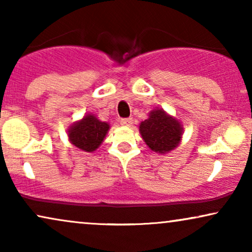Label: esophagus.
<instances>
[{"label": "esophagus", "instance_id": "obj_1", "mask_svg": "<svg viewBox=\"0 0 252 252\" xmlns=\"http://www.w3.org/2000/svg\"><path fill=\"white\" fill-rule=\"evenodd\" d=\"M120 124L124 126H130L133 124V119L132 118H122L120 119Z\"/></svg>", "mask_w": 252, "mask_h": 252}]
</instances>
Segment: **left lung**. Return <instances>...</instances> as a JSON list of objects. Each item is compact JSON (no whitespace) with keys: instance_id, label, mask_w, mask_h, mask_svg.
Here are the masks:
<instances>
[{"instance_id":"obj_1","label":"left lung","mask_w":252,"mask_h":252,"mask_svg":"<svg viewBox=\"0 0 252 252\" xmlns=\"http://www.w3.org/2000/svg\"><path fill=\"white\" fill-rule=\"evenodd\" d=\"M140 133L147 146L153 151L165 154L174 149L180 142L182 127L177 119L157 109L150 112L149 118L141 123Z\"/></svg>"}]
</instances>
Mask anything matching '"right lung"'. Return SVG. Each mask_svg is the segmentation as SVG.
<instances>
[{
  "label": "right lung",
  "mask_w": 252,
  "mask_h": 252,
  "mask_svg": "<svg viewBox=\"0 0 252 252\" xmlns=\"http://www.w3.org/2000/svg\"><path fill=\"white\" fill-rule=\"evenodd\" d=\"M109 128V124L101 122L95 116L88 115L71 126L68 137L73 146L87 153H92L101 146Z\"/></svg>",
  "instance_id": "right-lung-1"
}]
</instances>
